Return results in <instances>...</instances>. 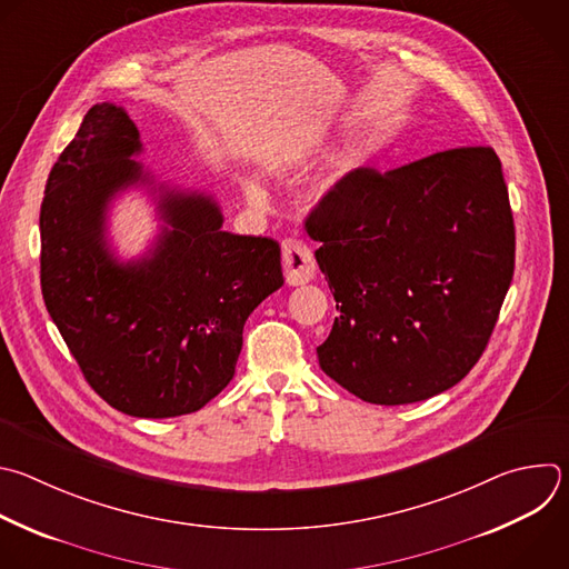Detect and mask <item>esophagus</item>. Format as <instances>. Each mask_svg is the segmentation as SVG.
<instances>
[{
  "mask_svg": "<svg viewBox=\"0 0 569 569\" xmlns=\"http://www.w3.org/2000/svg\"><path fill=\"white\" fill-rule=\"evenodd\" d=\"M281 261H283V272L286 281L290 286H301L308 283L315 277V257L310 248L297 239H286L281 246Z\"/></svg>",
  "mask_w": 569,
  "mask_h": 569,
  "instance_id": "1",
  "label": "esophagus"
}]
</instances>
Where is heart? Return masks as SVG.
I'll return each mask as SVG.
<instances>
[{
    "mask_svg": "<svg viewBox=\"0 0 569 569\" xmlns=\"http://www.w3.org/2000/svg\"><path fill=\"white\" fill-rule=\"evenodd\" d=\"M292 162H295V156H288V158L283 160L286 167H290ZM341 178H343L341 171H330V173H326V176L312 187V192H310L312 206H330V203H335L337 197H339ZM246 194H248L252 201H257V203H261V201L266 199L263 187H261L259 182H254V180L246 182Z\"/></svg>",
    "mask_w": 569,
    "mask_h": 569,
    "instance_id": "heart-1",
    "label": "heart"
}]
</instances>
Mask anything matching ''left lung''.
Returning <instances> with one entry per match:
<instances>
[{"instance_id": "1", "label": "left lung", "mask_w": 569, "mask_h": 569, "mask_svg": "<svg viewBox=\"0 0 569 569\" xmlns=\"http://www.w3.org/2000/svg\"><path fill=\"white\" fill-rule=\"evenodd\" d=\"M337 301L321 370L370 405H411L476 366L513 277L516 232L491 147L380 173L357 167L306 219Z\"/></svg>"}]
</instances>
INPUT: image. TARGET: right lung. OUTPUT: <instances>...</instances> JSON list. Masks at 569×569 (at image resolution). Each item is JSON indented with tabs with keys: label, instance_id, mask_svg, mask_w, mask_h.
Segmentation results:
<instances>
[{
	"label": "right lung",
	"instance_id": "add662e5",
	"mask_svg": "<svg viewBox=\"0 0 569 569\" xmlns=\"http://www.w3.org/2000/svg\"><path fill=\"white\" fill-rule=\"evenodd\" d=\"M138 127L122 107L93 104L53 164L40 210L47 310L89 387L133 418L203 409L234 377L250 312L283 286L281 248L223 232L217 201L162 189V230L147 254L118 261L107 210L151 182L133 160Z\"/></svg>",
	"mask_w": 569,
	"mask_h": 569
}]
</instances>
